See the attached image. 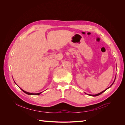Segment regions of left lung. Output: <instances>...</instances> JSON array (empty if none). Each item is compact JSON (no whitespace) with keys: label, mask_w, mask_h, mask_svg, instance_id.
I'll list each match as a JSON object with an SVG mask.
<instances>
[{"label":"left lung","mask_w":125,"mask_h":125,"mask_svg":"<svg viewBox=\"0 0 125 125\" xmlns=\"http://www.w3.org/2000/svg\"><path fill=\"white\" fill-rule=\"evenodd\" d=\"M115 79H116V78H115V79H114V82H113V83L111 85V86H110V87L111 86H112V85L113 84H114V82H115ZM109 88H107L106 89V90H104L103 91H102V92H100V93H98V94H94V95H91V94H89V95H90V96H98V95H100V94H101L102 93H103L104 92H105V91L106 90H107Z\"/></svg>","instance_id":"left-lung-1"}]
</instances>
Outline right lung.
Segmentation results:
<instances>
[{
    "instance_id": "obj_1",
    "label": "right lung",
    "mask_w": 125,
    "mask_h": 125,
    "mask_svg": "<svg viewBox=\"0 0 125 125\" xmlns=\"http://www.w3.org/2000/svg\"><path fill=\"white\" fill-rule=\"evenodd\" d=\"M21 89V90L22 91H23L25 93H26V94H28V95H40V94H41V93H42V92H40V93H29V92H26V91H24L23 90H22L21 88H20Z\"/></svg>"
}]
</instances>
